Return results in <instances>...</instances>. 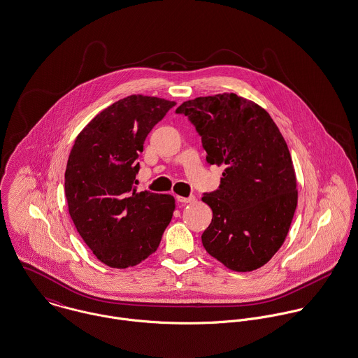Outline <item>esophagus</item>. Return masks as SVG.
I'll list each match as a JSON object with an SVG mask.
<instances>
[{
	"label": "esophagus",
	"mask_w": 358,
	"mask_h": 358,
	"mask_svg": "<svg viewBox=\"0 0 358 358\" xmlns=\"http://www.w3.org/2000/svg\"><path fill=\"white\" fill-rule=\"evenodd\" d=\"M177 200L178 201H181V203H194L196 198L194 196V195H191V196H188V198H182V196H177Z\"/></svg>",
	"instance_id": "34e87169"
}]
</instances>
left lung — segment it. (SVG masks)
<instances>
[{"instance_id": "8db88e82", "label": "left lung", "mask_w": 358, "mask_h": 358, "mask_svg": "<svg viewBox=\"0 0 358 358\" xmlns=\"http://www.w3.org/2000/svg\"><path fill=\"white\" fill-rule=\"evenodd\" d=\"M210 164L224 166L220 188L201 200L213 220L206 251L235 272L264 266L287 238L296 203V177L284 137L271 115L235 93L182 103Z\"/></svg>"}]
</instances>
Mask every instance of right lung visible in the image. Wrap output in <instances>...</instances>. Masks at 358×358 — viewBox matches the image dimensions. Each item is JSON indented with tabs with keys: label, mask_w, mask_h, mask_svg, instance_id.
<instances>
[{
	"label": "right lung",
	"mask_w": 358,
	"mask_h": 358,
	"mask_svg": "<svg viewBox=\"0 0 358 358\" xmlns=\"http://www.w3.org/2000/svg\"><path fill=\"white\" fill-rule=\"evenodd\" d=\"M176 106L131 94L103 110L76 138L64 174L69 213L99 261L124 269L157 251L176 208L171 195L138 192V157L152 127Z\"/></svg>",
	"instance_id": "obj_1"
}]
</instances>
